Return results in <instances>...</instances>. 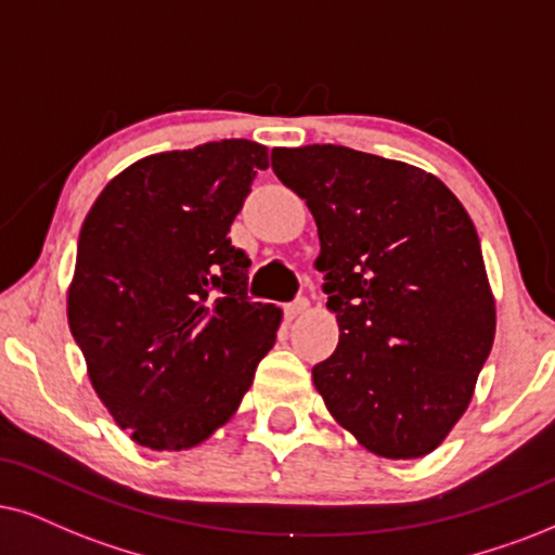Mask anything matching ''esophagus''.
<instances>
[{
  "instance_id": "34e87169",
  "label": "esophagus",
  "mask_w": 555,
  "mask_h": 555,
  "mask_svg": "<svg viewBox=\"0 0 555 555\" xmlns=\"http://www.w3.org/2000/svg\"><path fill=\"white\" fill-rule=\"evenodd\" d=\"M307 307H310V301H307L305 297H299V299L289 301V305H284V314H286V320H294V318H299V314H305V312H307Z\"/></svg>"
}]
</instances>
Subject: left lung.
<instances>
[{
    "instance_id": "left-lung-1",
    "label": "left lung",
    "mask_w": 555,
    "mask_h": 555,
    "mask_svg": "<svg viewBox=\"0 0 555 555\" xmlns=\"http://www.w3.org/2000/svg\"><path fill=\"white\" fill-rule=\"evenodd\" d=\"M273 173L318 222L340 340L312 369L330 415L384 459L443 443L494 343L479 235L433 173L346 145L273 149Z\"/></svg>"
}]
</instances>
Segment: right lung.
Listing matches in <instances>:
<instances>
[{
  "instance_id": "add662e5",
  "label": "right lung",
  "mask_w": 555,
  "mask_h": 555,
  "mask_svg": "<svg viewBox=\"0 0 555 555\" xmlns=\"http://www.w3.org/2000/svg\"><path fill=\"white\" fill-rule=\"evenodd\" d=\"M269 149L220 140L149 156L91 205L76 248L68 325L91 387L151 451L225 425L273 348L282 310L248 297L230 225Z\"/></svg>"
}]
</instances>
